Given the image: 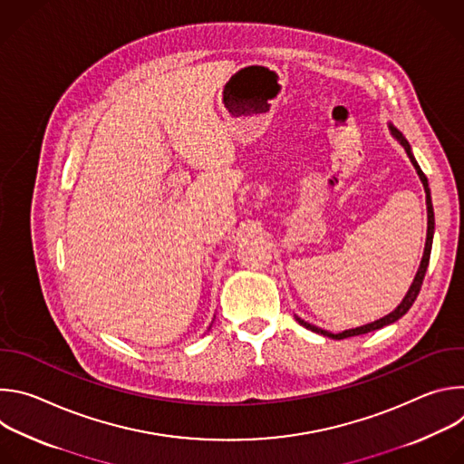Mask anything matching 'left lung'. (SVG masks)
Returning <instances> with one entry per match:
<instances>
[{
    "instance_id": "1",
    "label": "left lung",
    "mask_w": 464,
    "mask_h": 464,
    "mask_svg": "<svg viewBox=\"0 0 464 464\" xmlns=\"http://www.w3.org/2000/svg\"><path fill=\"white\" fill-rule=\"evenodd\" d=\"M389 130H391V134H392L396 140H399V141H401V145L404 147V150H406V154L410 156V160H411V163H413V167H415V170H417V174H419V178H420V181H422V185H424V190H426V206H428V235H426L424 255H422V260H420L419 272H417V276H415V279H413V283H411V286H410V290H408L406 297L402 299V303H401L399 306H396L391 314H387V315H385V317H382V319H376V321H372V323H369V324H363V326H356V328H351V330H343V333H340V334H333V333H328V330L317 328V326H314V324H310V323H306V321H303L301 317H297V315H295V319L299 321V324H303L304 328L312 330V333L323 334V336H326V338H333V340H345V338H351V336L367 334V333H372V330H378V328H382V326H385V324L394 323L396 319H401V317H402V315L411 308V304L415 303V299H417V295H419V292H420V286H422V281H424L426 270H428V264H430L431 244H433V231H435V217H433V204H431V194H430V187H428V178H426V174L420 170V167H419L417 160L413 158V152H411V147H410L408 140H406V138L401 134V131L396 130L392 124H389Z\"/></svg>"
}]
</instances>
